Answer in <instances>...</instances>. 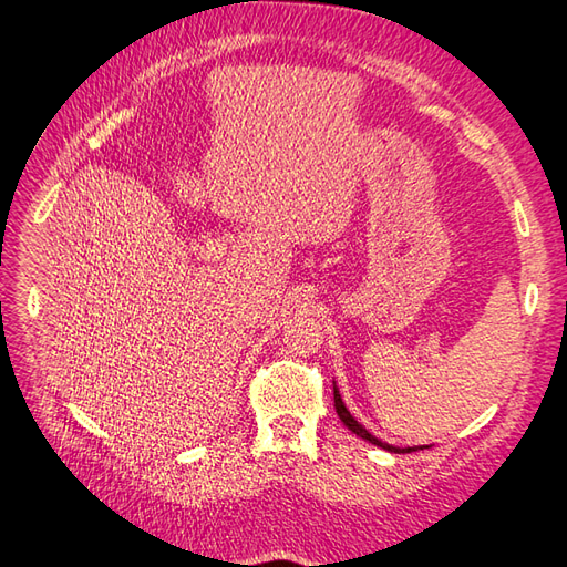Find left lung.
Wrapping results in <instances>:
<instances>
[{
  "label": "left lung",
  "instance_id": "left-lung-1",
  "mask_svg": "<svg viewBox=\"0 0 567 567\" xmlns=\"http://www.w3.org/2000/svg\"><path fill=\"white\" fill-rule=\"evenodd\" d=\"M333 406H336V414H339V419L343 421V424L351 429L355 436H360V439H365V441H370L372 445H380V449H384V451H390V453H412V451H421V449H429V445H406V449H396V445H390V443H382L380 439H375L372 436V433L365 429V426H360L358 421L353 419V414L348 412L346 409V404H343V400H341V392H339V388H336V382H333Z\"/></svg>",
  "mask_w": 567,
  "mask_h": 567
}]
</instances>
